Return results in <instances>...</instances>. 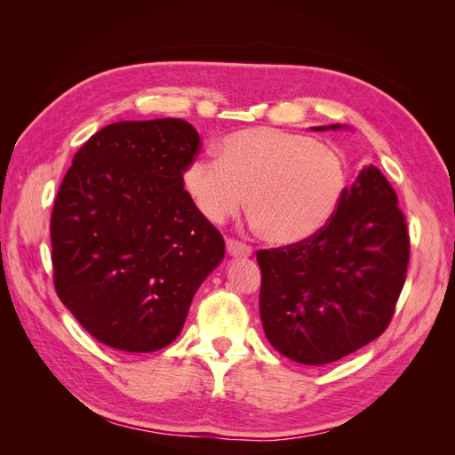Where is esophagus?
<instances>
[{
  "label": "esophagus",
  "mask_w": 455,
  "mask_h": 455,
  "mask_svg": "<svg viewBox=\"0 0 455 455\" xmlns=\"http://www.w3.org/2000/svg\"><path fill=\"white\" fill-rule=\"evenodd\" d=\"M226 246H228V254L233 258H249L252 254L251 246L237 241V239H228Z\"/></svg>",
  "instance_id": "obj_1"
}]
</instances>
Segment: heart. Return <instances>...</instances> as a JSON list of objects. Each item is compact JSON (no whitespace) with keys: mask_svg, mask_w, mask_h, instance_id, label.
I'll list each match as a JSON object with an SVG mask.
<instances>
[{"mask_svg":"<svg viewBox=\"0 0 455 455\" xmlns=\"http://www.w3.org/2000/svg\"><path fill=\"white\" fill-rule=\"evenodd\" d=\"M182 186L209 222H226L246 203L264 239L288 246L332 222L347 171L336 149L309 136L256 127L228 134L216 161H189Z\"/></svg>","mask_w":455,"mask_h":455,"instance_id":"obj_1","label":"heart"}]
</instances>
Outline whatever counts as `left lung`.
Returning <instances> with one entry per match:
<instances>
[{
  "mask_svg": "<svg viewBox=\"0 0 455 455\" xmlns=\"http://www.w3.org/2000/svg\"><path fill=\"white\" fill-rule=\"evenodd\" d=\"M328 129L343 127H313ZM256 259L259 316L271 346L299 364H328L389 326L410 259L406 220L387 178L370 164L319 235L258 251Z\"/></svg>",
  "mask_w": 455,
  "mask_h": 455,
  "instance_id": "8db88e82",
  "label": "left lung"
}]
</instances>
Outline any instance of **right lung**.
Masks as SVG:
<instances>
[{
  "label": "right lung",
  "mask_w": 455,
  "mask_h": 455,
  "mask_svg": "<svg viewBox=\"0 0 455 455\" xmlns=\"http://www.w3.org/2000/svg\"><path fill=\"white\" fill-rule=\"evenodd\" d=\"M199 151L184 119L112 123L79 148L51 214L54 288L87 332L151 353L182 332L224 237L189 199Z\"/></svg>",
  "instance_id": "right-lung-1"
}]
</instances>
